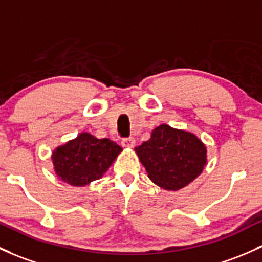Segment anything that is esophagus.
<instances>
[{
    "instance_id": "1",
    "label": "esophagus",
    "mask_w": 262,
    "mask_h": 262,
    "mask_svg": "<svg viewBox=\"0 0 262 262\" xmlns=\"http://www.w3.org/2000/svg\"><path fill=\"white\" fill-rule=\"evenodd\" d=\"M122 145L124 148H133L136 145V139L134 138H125V139L122 140Z\"/></svg>"
}]
</instances>
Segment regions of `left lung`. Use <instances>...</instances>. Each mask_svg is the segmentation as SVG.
Returning <instances> with one entry per match:
<instances>
[{"label": "left lung", "instance_id": "obj_1", "mask_svg": "<svg viewBox=\"0 0 262 262\" xmlns=\"http://www.w3.org/2000/svg\"><path fill=\"white\" fill-rule=\"evenodd\" d=\"M136 153L155 185L168 191L185 188L203 173L208 149L194 133L160 124L150 139L137 146Z\"/></svg>", "mask_w": 262, "mask_h": 262}]
</instances>
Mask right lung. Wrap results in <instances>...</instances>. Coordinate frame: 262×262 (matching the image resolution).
Wrapping results in <instances>:
<instances>
[{
	"instance_id": "1",
	"label": "right lung",
	"mask_w": 262,
	"mask_h": 262,
	"mask_svg": "<svg viewBox=\"0 0 262 262\" xmlns=\"http://www.w3.org/2000/svg\"><path fill=\"white\" fill-rule=\"evenodd\" d=\"M122 150V146L108 138L98 139L82 132L74 139L57 146L51 159L61 182L72 186H85L107 173Z\"/></svg>"
}]
</instances>
